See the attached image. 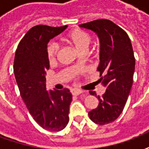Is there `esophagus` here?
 <instances>
[{"label":"esophagus","mask_w":149,"mask_h":149,"mask_svg":"<svg viewBox=\"0 0 149 149\" xmlns=\"http://www.w3.org/2000/svg\"><path fill=\"white\" fill-rule=\"evenodd\" d=\"M72 94L73 95V96H79L80 94L82 93V91L80 90V89H72L71 90Z\"/></svg>","instance_id":"34e87169"}]
</instances>
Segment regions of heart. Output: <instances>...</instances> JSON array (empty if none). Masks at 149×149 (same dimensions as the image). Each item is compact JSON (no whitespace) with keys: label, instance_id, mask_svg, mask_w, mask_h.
<instances>
[{"label":"heart","instance_id":"obj_1","mask_svg":"<svg viewBox=\"0 0 149 149\" xmlns=\"http://www.w3.org/2000/svg\"><path fill=\"white\" fill-rule=\"evenodd\" d=\"M64 40L74 47L78 52H85L91 42V37L88 33L80 29H74L69 32L65 37ZM59 51L58 45L54 42H49L47 45L46 52L50 61H54Z\"/></svg>","mask_w":149,"mask_h":149}]
</instances>
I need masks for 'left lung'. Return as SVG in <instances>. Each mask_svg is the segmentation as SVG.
Here are the masks:
<instances>
[{
  "mask_svg": "<svg viewBox=\"0 0 149 149\" xmlns=\"http://www.w3.org/2000/svg\"><path fill=\"white\" fill-rule=\"evenodd\" d=\"M93 31L100 40L99 82L106 88L97 97L98 106L88 112L91 120L97 125L112 123L121 114L132 86L135 57L128 34L112 21L104 19L79 25ZM92 95L97 94L91 92Z\"/></svg>",
  "mask_w": 149,
  "mask_h": 149,
  "instance_id": "8db88e82",
  "label": "left lung"
}]
</instances>
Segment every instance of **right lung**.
Listing matches in <instances>:
<instances>
[{"label": "right lung", "instance_id": "obj_1", "mask_svg": "<svg viewBox=\"0 0 149 149\" xmlns=\"http://www.w3.org/2000/svg\"><path fill=\"white\" fill-rule=\"evenodd\" d=\"M40 24L24 35L15 53V78L20 93L35 121L48 131L59 132L68 125L72 94L68 88L46 89L49 61L46 49L49 40L67 29Z\"/></svg>", "mask_w": 149, "mask_h": 149}]
</instances>
